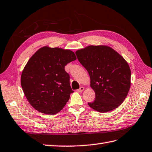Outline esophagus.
Masks as SVG:
<instances>
[{
	"label": "esophagus",
	"mask_w": 152,
	"mask_h": 152,
	"mask_svg": "<svg viewBox=\"0 0 152 152\" xmlns=\"http://www.w3.org/2000/svg\"><path fill=\"white\" fill-rule=\"evenodd\" d=\"M85 90V88H84L83 86H80L79 88L77 90V92H82L83 91Z\"/></svg>",
	"instance_id": "34e87169"
}]
</instances>
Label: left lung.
<instances>
[{"label": "left lung", "mask_w": 152, "mask_h": 152, "mask_svg": "<svg viewBox=\"0 0 152 152\" xmlns=\"http://www.w3.org/2000/svg\"><path fill=\"white\" fill-rule=\"evenodd\" d=\"M75 54L89 73L90 86L96 94L95 100L88 105L99 113L119 107L131 86V70L126 60L106 45H90Z\"/></svg>", "instance_id": "8db88e82"}]
</instances>
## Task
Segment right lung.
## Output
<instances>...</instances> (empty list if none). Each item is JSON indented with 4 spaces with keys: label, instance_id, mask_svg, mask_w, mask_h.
<instances>
[{
    "label": "right lung",
    "instance_id": "add662e5",
    "mask_svg": "<svg viewBox=\"0 0 152 152\" xmlns=\"http://www.w3.org/2000/svg\"><path fill=\"white\" fill-rule=\"evenodd\" d=\"M76 59L71 50L48 46L38 49L29 59L23 70L21 84L28 102L36 110L55 114L66 105L73 91L64 67Z\"/></svg>",
    "mask_w": 152,
    "mask_h": 152
}]
</instances>
